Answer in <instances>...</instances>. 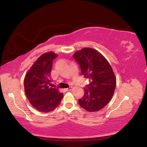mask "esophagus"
Instances as JSON below:
<instances>
[{
  "instance_id": "1",
  "label": "esophagus",
  "mask_w": 147,
  "mask_h": 147,
  "mask_svg": "<svg viewBox=\"0 0 147 147\" xmlns=\"http://www.w3.org/2000/svg\"><path fill=\"white\" fill-rule=\"evenodd\" d=\"M72 89V87H69V88H64V90L65 91V92H67V91H70Z\"/></svg>"
}]
</instances>
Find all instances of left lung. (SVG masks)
Instances as JSON below:
<instances>
[{
    "instance_id": "obj_1",
    "label": "left lung",
    "mask_w": 147,
    "mask_h": 147,
    "mask_svg": "<svg viewBox=\"0 0 147 147\" xmlns=\"http://www.w3.org/2000/svg\"><path fill=\"white\" fill-rule=\"evenodd\" d=\"M81 68L82 75L89 80L85 94L78 100L80 106L88 111L101 110L110 102L116 87V78L111 66L99 51L85 48L73 55Z\"/></svg>"
}]
</instances>
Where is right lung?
I'll return each mask as SVG.
<instances>
[{"label":"right lung","mask_w":147,"mask_h":147,"mask_svg":"<svg viewBox=\"0 0 147 147\" xmlns=\"http://www.w3.org/2000/svg\"><path fill=\"white\" fill-rule=\"evenodd\" d=\"M58 55L48 52L40 56L28 71L24 79L26 96L34 108L48 113L54 110L63 97L57 88L49 87L53 60Z\"/></svg>","instance_id":"right-lung-1"}]
</instances>
